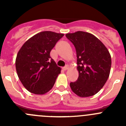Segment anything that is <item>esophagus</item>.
I'll use <instances>...</instances> for the list:
<instances>
[{
	"label": "esophagus",
	"instance_id": "esophagus-1",
	"mask_svg": "<svg viewBox=\"0 0 126 126\" xmlns=\"http://www.w3.org/2000/svg\"><path fill=\"white\" fill-rule=\"evenodd\" d=\"M62 69H63V70H64V71H66V70H67L69 69V65H65V66Z\"/></svg>",
	"mask_w": 126,
	"mask_h": 126
}]
</instances>
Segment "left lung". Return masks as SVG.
<instances>
[{"label":"left lung","instance_id":"1","mask_svg":"<svg viewBox=\"0 0 126 126\" xmlns=\"http://www.w3.org/2000/svg\"><path fill=\"white\" fill-rule=\"evenodd\" d=\"M73 43L77 55L79 77L70 86L80 97L93 96L103 88L109 77L111 56L107 47L98 38L84 32L67 33Z\"/></svg>","mask_w":126,"mask_h":126}]
</instances>
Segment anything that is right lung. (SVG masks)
Masks as SVG:
<instances>
[{
    "instance_id": "1",
    "label": "right lung",
    "mask_w": 126,
    "mask_h": 126,
    "mask_svg": "<svg viewBox=\"0 0 126 126\" xmlns=\"http://www.w3.org/2000/svg\"><path fill=\"white\" fill-rule=\"evenodd\" d=\"M62 33L42 32L30 38L17 53L16 69L19 79L28 91L43 94L53 88L61 69L50 53Z\"/></svg>"
}]
</instances>
